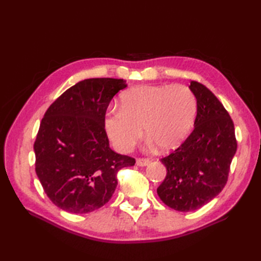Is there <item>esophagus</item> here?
<instances>
[{"label": "esophagus", "mask_w": 261, "mask_h": 261, "mask_svg": "<svg viewBox=\"0 0 261 261\" xmlns=\"http://www.w3.org/2000/svg\"><path fill=\"white\" fill-rule=\"evenodd\" d=\"M149 163H150V160L145 159V158H139V159L136 160V164L138 167H146V165H148Z\"/></svg>", "instance_id": "obj_1"}]
</instances>
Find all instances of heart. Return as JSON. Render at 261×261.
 <instances>
[{
	"label": "heart",
	"mask_w": 261,
	"mask_h": 261,
	"mask_svg": "<svg viewBox=\"0 0 261 261\" xmlns=\"http://www.w3.org/2000/svg\"><path fill=\"white\" fill-rule=\"evenodd\" d=\"M197 99L184 85H145L122 94L121 108L106 114L105 128L114 147L129 151L143 135V128L162 150L183 143L193 128Z\"/></svg>",
	"instance_id": "heart-1"
}]
</instances>
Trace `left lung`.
<instances>
[{"mask_svg":"<svg viewBox=\"0 0 261 261\" xmlns=\"http://www.w3.org/2000/svg\"><path fill=\"white\" fill-rule=\"evenodd\" d=\"M197 99L194 129L183 144L161 159L167 176L156 193L168 207L188 212L201 208L224 188L238 149L234 124L206 86L191 82Z\"/></svg>","mask_w":261,"mask_h":261,"instance_id":"left-lung-1","label":"left lung"}]
</instances>
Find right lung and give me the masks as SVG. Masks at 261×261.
I'll return each mask as SVG.
<instances>
[{"mask_svg":"<svg viewBox=\"0 0 261 261\" xmlns=\"http://www.w3.org/2000/svg\"><path fill=\"white\" fill-rule=\"evenodd\" d=\"M126 81L89 78L46 110L34 145L36 173L50 200L70 213H88L111 199L117 172L135 159L110 148L105 117Z\"/></svg>","mask_w":261,"mask_h":261,"instance_id":"right-lung-1","label":"right lung"}]
</instances>
